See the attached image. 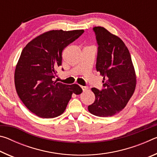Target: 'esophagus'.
<instances>
[{
	"label": "esophagus",
	"instance_id": "esophagus-1",
	"mask_svg": "<svg viewBox=\"0 0 157 157\" xmlns=\"http://www.w3.org/2000/svg\"><path fill=\"white\" fill-rule=\"evenodd\" d=\"M81 88H82V90H83V91H86V90L88 89V87H87V86H81Z\"/></svg>",
	"mask_w": 157,
	"mask_h": 157
}]
</instances>
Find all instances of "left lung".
Wrapping results in <instances>:
<instances>
[{"label":"left lung","mask_w":157,"mask_h":157,"mask_svg":"<svg viewBox=\"0 0 157 157\" xmlns=\"http://www.w3.org/2000/svg\"><path fill=\"white\" fill-rule=\"evenodd\" d=\"M98 51L96 70L104 89L92 88L95 99L89 111L99 117L114 116L125 107L134 94L136 75L129 50L121 38L103 27H95Z\"/></svg>","instance_id":"1"}]
</instances>
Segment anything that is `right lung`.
Instances as JSON below:
<instances>
[{
  "mask_svg": "<svg viewBox=\"0 0 157 157\" xmlns=\"http://www.w3.org/2000/svg\"><path fill=\"white\" fill-rule=\"evenodd\" d=\"M84 30H50L26 45L16 66L14 84L17 94L31 112L43 118L60 116L72 94H80L78 84L54 81L62 65V51L81 36Z\"/></svg>",
  "mask_w": 157,
  "mask_h": 157,
  "instance_id": "right-lung-1",
  "label": "right lung"
}]
</instances>
